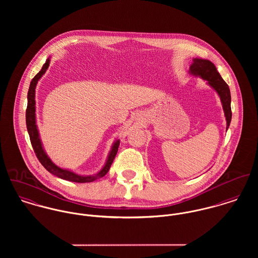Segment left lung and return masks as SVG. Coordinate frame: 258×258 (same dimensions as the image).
<instances>
[{"mask_svg": "<svg viewBox=\"0 0 258 258\" xmlns=\"http://www.w3.org/2000/svg\"><path fill=\"white\" fill-rule=\"evenodd\" d=\"M188 74L195 77L204 79L209 86H211L220 96L224 117L226 120V131L231 121V108H230V91L228 85L222 79L216 66L209 59L205 58H192V62L189 67Z\"/></svg>", "mask_w": 258, "mask_h": 258, "instance_id": "1", "label": "left lung"}]
</instances>
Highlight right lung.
Wrapping results in <instances>:
<instances>
[{"mask_svg":"<svg viewBox=\"0 0 258 258\" xmlns=\"http://www.w3.org/2000/svg\"><path fill=\"white\" fill-rule=\"evenodd\" d=\"M49 63H50V56L45 60V63L42 66L41 71L33 78V80L30 84L29 92H28V107L26 111V123H27V129H28V133L30 135L32 146L35 150V153L37 155L38 161L52 175H54L60 179H63V180L70 181V182H75V183L94 182L97 179L104 177L107 174V172L109 171L111 164L117 154L118 147L120 145V140L116 139L113 142L104 166L101 168L100 171H98L94 175H80L72 170L58 167L51 161V159L47 156V154L43 148V145H42V142L40 140L39 132L37 129V116H36V87H37L38 80L43 76V74H45L46 70L48 69Z\"/></svg>","mask_w":258,"mask_h":258,"instance_id":"1","label":"right lung"}]
</instances>
